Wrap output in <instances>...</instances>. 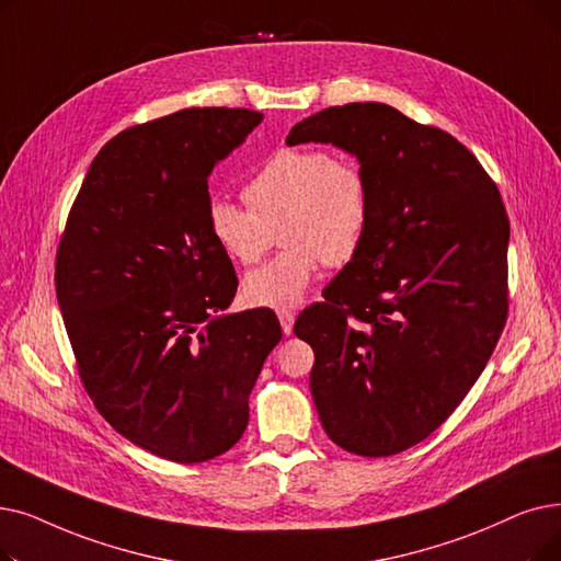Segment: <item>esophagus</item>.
I'll return each mask as SVG.
<instances>
[{
  "label": "esophagus",
  "instance_id": "esophagus-1",
  "mask_svg": "<svg viewBox=\"0 0 561 561\" xmlns=\"http://www.w3.org/2000/svg\"><path fill=\"white\" fill-rule=\"evenodd\" d=\"M277 319H279V323H282L284 334H290V332H294V323H296V313H294V311L282 309V311H277Z\"/></svg>",
  "mask_w": 561,
  "mask_h": 561
}]
</instances>
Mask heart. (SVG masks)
<instances>
[{
	"label": "heart",
	"mask_w": 561,
	"mask_h": 561,
	"mask_svg": "<svg viewBox=\"0 0 561 561\" xmlns=\"http://www.w3.org/2000/svg\"><path fill=\"white\" fill-rule=\"evenodd\" d=\"M250 208L227 199L208 206V231L236 263H256L279 226L284 250L252 271L242 296L254 307H298L323 263L353 261L371 222V187L362 167L321 149H286L267 160L242 192Z\"/></svg>",
	"instance_id": "heart-1"
}]
</instances>
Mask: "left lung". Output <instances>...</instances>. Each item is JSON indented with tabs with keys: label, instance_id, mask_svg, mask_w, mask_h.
<instances>
[{
	"label": "left lung",
	"instance_id": "obj_1",
	"mask_svg": "<svg viewBox=\"0 0 561 561\" xmlns=\"http://www.w3.org/2000/svg\"><path fill=\"white\" fill-rule=\"evenodd\" d=\"M332 144L371 187L367 238L300 313L311 397L332 443L392 456L440 426L506 321L508 220L497 185L449 133L382 103L307 116L286 144Z\"/></svg>",
	"mask_w": 561,
	"mask_h": 561
}]
</instances>
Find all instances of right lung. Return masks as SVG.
Wrapping results in <instances>:
<instances>
[{
    "label": "right lung",
    "mask_w": 561,
    "mask_h": 561,
    "mask_svg": "<svg viewBox=\"0 0 561 561\" xmlns=\"http://www.w3.org/2000/svg\"><path fill=\"white\" fill-rule=\"evenodd\" d=\"M192 107L93 158L57 252V300L89 397L128 440L174 462L229 451L282 339L275 311L229 313L238 279L208 231V176L261 124Z\"/></svg>",
    "instance_id": "1"
}]
</instances>
